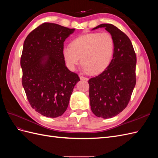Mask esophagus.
Instances as JSON below:
<instances>
[{"label":"esophagus","mask_w":158,"mask_h":158,"mask_svg":"<svg viewBox=\"0 0 158 158\" xmlns=\"http://www.w3.org/2000/svg\"><path fill=\"white\" fill-rule=\"evenodd\" d=\"M80 80H88V78L87 77H84L83 76H80Z\"/></svg>","instance_id":"34e87169"}]
</instances>
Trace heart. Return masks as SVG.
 Here are the masks:
<instances>
[{
  "instance_id": "obj_1",
  "label": "heart",
  "mask_w": 158,
  "mask_h": 158,
  "mask_svg": "<svg viewBox=\"0 0 158 158\" xmlns=\"http://www.w3.org/2000/svg\"><path fill=\"white\" fill-rule=\"evenodd\" d=\"M114 47L113 37L109 33H89L76 37L70 47L62 51L66 64L70 70L80 63L92 74L102 73L112 60Z\"/></svg>"
}]
</instances>
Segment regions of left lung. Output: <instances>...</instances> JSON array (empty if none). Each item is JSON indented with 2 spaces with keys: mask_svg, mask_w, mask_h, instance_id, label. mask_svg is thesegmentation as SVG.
Returning <instances> with one entry per match:
<instances>
[{
  "mask_svg": "<svg viewBox=\"0 0 158 158\" xmlns=\"http://www.w3.org/2000/svg\"><path fill=\"white\" fill-rule=\"evenodd\" d=\"M105 27L113 37V59L102 74L90 78L89 96L91 109L95 116L112 118L126 108L136 85V56L128 37L110 23L93 28Z\"/></svg>",
  "mask_w": 158,
  "mask_h": 158,
  "instance_id": "obj_1",
  "label": "left lung"
}]
</instances>
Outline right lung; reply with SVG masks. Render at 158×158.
Segmentation results:
<instances>
[{
	"label": "right lung",
	"mask_w": 158,
	"mask_h": 158,
	"mask_svg": "<svg viewBox=\"0 0 158 158\" xmlns=\"http://www.w3.org/2000/svg\"><path fill=\"white\" fill-rule=\"evenodd\" d=\"M74 30L45 22L31 31L23 43L22 85L31 107L44 116H61L80 81L78 74L66 67L62 54L65 40Z\"/></svg>",
	"instance_id": "obj_1"
}]
</instances>
